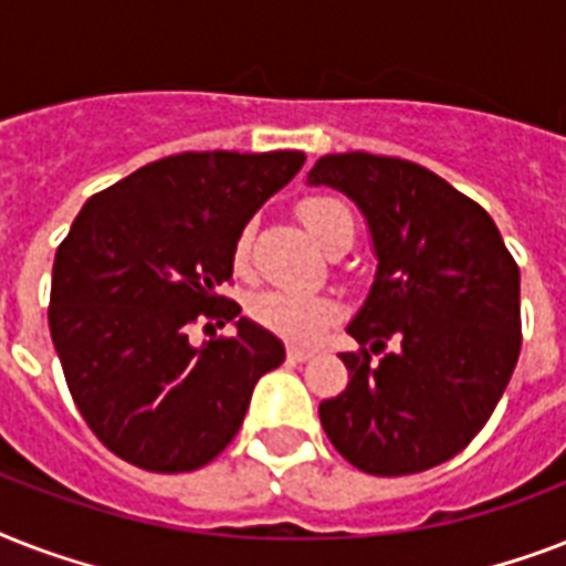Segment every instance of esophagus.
Listing matches in <instances>:
<instances>
[{"mask_svg": "<svg viewBox=\"0 0 566 566\" xmlns=\"http://www.w3.org/2000/svg\"><path fill=\"white\" fill-rule=\"evenodd\" d=\"M311 355H314L311 349H302V346H287V361H293V364L308 361Z\"/></svg>", "mask_w": 566, "mask_h": 566, "instance_id": "obj_1", "label": "esophagus"}]
</instances>
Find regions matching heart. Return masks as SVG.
<instances>
[{
  "label": "heart",
  "mask_w": 566,
  "mask_h": 566,
  "mask_svg": "<svg viewBox=\"0 0 566 566\" xmlns=\"http://www.w3.org/2000/svg\"><path fill=\"white\" fill-rule=\"evenodd\" d=\"M300 217L305 222V229L323 247H328L340 234L355 238L353 211L335 196H308V199H302ZM249 249H252V226H243L238 240H234V249H231V264H234L238 273H243L249 266ZM249 314L266 332H273V335L284 337L291 344L308 346L335 323L337 314H340V302L332 293L264 291L252 300Z\"/></svg>",
  "instance_id": "1"
}]
</instances>
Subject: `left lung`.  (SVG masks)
Here are the masks:
<instances>
[{
	"label": "left lung",
	"instance_id": "1",
	"mask_svg": "<svg viewBox=\"0 0 566 566\" xmlns=\"http://www.w3.org/2000/svg\"><path fill=\"white\" fill-rule=\"evenodd\" d=\"M308 181L355 199L378 258L346 328L361 344L340 355L349 385L319 402V422L364 473L431 470L484 429L517 367V261L491 213L420 164L323 155ZM373 354L382 355L376 365Z\"/></svg>",
	"mask_w": 566,
	"mask_h": 566
}]
</instances>
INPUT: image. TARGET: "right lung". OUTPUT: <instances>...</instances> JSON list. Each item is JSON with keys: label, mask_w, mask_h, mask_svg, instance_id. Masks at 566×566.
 I'll return each instance as SVG.
<instances>
[{"label": "right lung", "mask_w": 566, "mask_h": 566, "mask_svg": "<svg viewBox=\"0 0 566 566\" xmlns=\"http://www.w3.org/2000/svg\"><path fill=\"white\" fill-rule=\"evenodd\" d=\"M305 155L181 153L91 196L52 264L49 332L73 402L128 464L190 473L220 455L255 381L284 361L266 328L190 344L199 317L240 314L220 296L249 217L300 172ZM208 328V326H205Z\"/></svg>", "instance_id": "obj_1"}]
</instances>
